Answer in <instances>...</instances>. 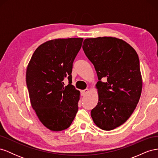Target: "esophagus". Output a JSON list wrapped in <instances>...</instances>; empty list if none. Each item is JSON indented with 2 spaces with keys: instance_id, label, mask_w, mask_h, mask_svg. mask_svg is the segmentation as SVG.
<instances>
[{
  "instance_id": "obj_1",
  "label": "esophagus",
  "mask_w": 158,
  "mask_h": 158,
  "mask_svg": "<svg viewBox=\"0 0 158 158\" xmlns=\"http://www.w3.org/2000/svg\"><path fill=\"white\" fill-rule=\"evenodd\" d=\"M88 91H89L88 89H84V90H81V91H80L81 95H85V94H86L88 92Z\"/></svg>"
}]
</instances>
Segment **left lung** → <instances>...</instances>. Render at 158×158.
Wrapping results in <instances>:
<instances>
[{
  "mask_svg": "<svg viewBox=\"0 0 158 158\" xmlns=\"http://www.w3.org/2000/svg\"><path fill=\"white\" fill-rule=\"evenodd\" d=\"M82 48L99 81L98 103L91 111L94 123L111 131L125 123L139 102L142 80L139 58L126 41L112 37L88 38ZM105 77L106 82L101 81Z\"/></svg>",
  "mask_w": 158,
  "mask_h": 158,
  "instance_id": "obj_1",
  "label": "left lung"
}]
</instances>
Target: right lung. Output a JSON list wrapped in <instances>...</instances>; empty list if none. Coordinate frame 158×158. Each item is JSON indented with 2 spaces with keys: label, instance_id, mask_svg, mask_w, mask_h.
Wrapping results in <instances>:
<instances>
[{
  "label": "right lung",
  "instance_id": "add662e5",
  "mask_svg": "<svg viewBox=\"0 0 158 158\" xmlns=\"http://www.w3.org/2000/svg\"><path fill=\"white\" fill-rule=\"evenodd\" d=\"M83 38L55 39L37 47L27 65L26 84L31 107L52 131L68 128L78 111L80 91L72 85V70ZM67 76L69 84L62 82Z\"/></svg>",
  "mask_w": 158,
  "mask_h": 158
}]
</instances>
